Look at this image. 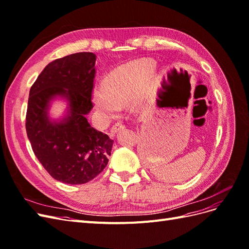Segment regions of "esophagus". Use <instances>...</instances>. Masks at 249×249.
<instances>
[{
  "mask_svg": "<svg viewBox=\"0 0 249 249\" xmlns=\"http://www.w3.org/2000/svg\"><path fill=\"white\" fill-rule=\"evenodd\" d=\"M123 129H124V124H115L114 125H113L111 129H110V132H111V134H116L117 132H119L120 130H123Z\"/></svg>",
  "mask_w": 249,
  "mask_h": 249,
  "instance_id": "34e87169",
  "label": "esophagus"
}]
</instances>
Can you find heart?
I'll return each mask as SVG.
<instances>
[{
	"instance_id": "heart-1",
	"label": "heart",
	"mask_w": 249,
	"mask_h": 249,
	"mask_svg": "<svg viewBox=\"0 0 249 249\" xmlns=\"http://www.w3.org/2000/svg\"><path fill=\"white\" fill-rule=\"evenodd\" d=\"M154 62L139 60L118 67L104 79L103 87L92 91V103L106 117L118 114L120 106L139 99L143 89L149 91L156 78Z\"/></svg>"
}]
</instances>
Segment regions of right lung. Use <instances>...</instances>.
Here are the masks:
<instances>
[{
    "label": "right lung",
    "instance_id": "obj_1",
    "mask_svg": "<svg viewBox=\"0 0 249 249\" xmlns=\"http://www.w3.org/2000/svg\"><path fill=\"white\" fill-rule=\"evenodd\" d=\"M93 53H76L49 63L30 89L26 116L28 138L52 178L71 185L88 183L107 166L113 140L90 125L95 74ZM64 99L60 119L49 116L51 103Z\"/></svg>",
    "mask_w": 249,
    "mask_h": 249
}]
</instances>
